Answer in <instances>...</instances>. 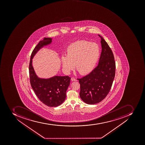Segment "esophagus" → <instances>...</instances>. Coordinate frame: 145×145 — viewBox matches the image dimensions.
<instances>
[{"label":"esophagus","instance_id":"obj_1","mask_svg":"<svg viewBox=\"0 0 145 145\" xmlns=\"http://www.w3.org/2000/svg\"><path fill=\"white\" fill-rule=\"evenodd\" d=\"M71 80H72V81H77V79H75L74 78L72 77L71 78Z\"/></svg>","mask_w":145,"mask_h":145}]
</instances>
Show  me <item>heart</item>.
<instances>
[{
	"label": "heart",
	"instance_id": "heart-1",
	"mask_svg": "<svg viewBox=\"0 0 145 145\" xmlns=\"http://www.w3.org/2000/svg\"><path fill=\"white\" fill-rule=\"evenodd\" d=\"M100 50L98 45L85 40L70 44L66 50V56L61 57L62 65L66 73L75 68L82 75L92 71L98 61Z\"/></svg>",
	"mask_w": 145,
	"mask_h": 145
}]
</instances>
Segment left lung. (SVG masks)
I'll return each mask as SVG.
<instances>
[{
    "instance_id": "1",
    "label": "left lung",
    "mask_w": 145,
    "mask_h": 145,
    "mask_svg": "<svg viewBox=\"0 0 145 145\" xmlns=\"http://www.w3.org/2000/svg\"><path fill=\"white\" fill-rule=\"evenodd\" d=\"M101 38L102 52L98 66L89 74L78 79L80 96L89 105L99 103L110 91L115 75L116 64L111 49L103 37Z\"/></svg>"
}]
</instances>
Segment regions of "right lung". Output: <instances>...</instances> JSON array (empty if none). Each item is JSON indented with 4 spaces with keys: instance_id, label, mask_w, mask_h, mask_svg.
<instances>
[{
    "instance_id": "1",
    "label": "right lung",
    "mask_w": 145,
    "mask_h": 145,
    "mask_svg": "<svg viewBox=\"0 0 145 145\" xmlns=\"http://www.w3.org/2000/svg\"><path fill=\"white\" fill-rule=\"evenodd\" d=\"M52 42V38H44L34 48L31 55L29 73L31 86L37 98L47 106L55 107L61 105L65 100L71 77L55 76L48 79H40L36 75L32 65V59L36 53Z\"/></svg>"
}]
</instances>
